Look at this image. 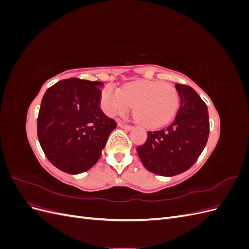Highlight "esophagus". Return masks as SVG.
Masks as SVG:
<instances>
[{
	"label": "esophagus",
	"instance_id": "obj_1",
	"mask_svg": "<svg viewBox=\"0 0 249 249\" xmlns=\"http://www.w3.org/2000/svg\"><path fill=\"white\" fill-rule=\"evenodd\" d=\"M118 125L120 126V127H124V129H125V130H131L132 129V125H130V124H124V122H122V120H120V122H118Z\"/></svg>",
	"mask_w": 249,
	"mask_h": 249
}]
</instances>
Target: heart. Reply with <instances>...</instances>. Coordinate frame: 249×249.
Returning <instances> with one entry per match:
<instances>
[{
    "label": "heart",
    "instance_id": "1",
    "mask_svg": "<svg viewBox=\"0 0 249 249\" xmlns=\"http://www.w3.org/2000/svg\"><path fill=\"white\" fill-rule=\"evenodd\" d=\"M178 104V90L157 81H135L120 91L107 86L102 93V105L107 114L115 116L135 107L137 118L150 127L168 123L176 115Z\"/></svg>",
    "mask_w": 249,
    "mask_h": 249
}]
</instances>
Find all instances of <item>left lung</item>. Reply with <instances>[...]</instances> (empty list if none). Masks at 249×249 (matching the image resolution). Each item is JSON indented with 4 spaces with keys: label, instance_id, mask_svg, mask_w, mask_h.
<instances>
[{
    "label": "left lung",
    "instance_id": "1",
    "mask_svg": "<svg viewBox=\"0 0 249 249\" xmlns=\"http://www.w3.org/2000/svg\"><path fill=\"white\" fill-rule=\"evenodd\" d=\"M179 108L165 129L147 132V139L137 147L140 160L148 171L164 177L179 175L198 159L209 138L207 105L193 88L176 84Z\"/></svg>",
    "mask_w": 249,
    "mask_h": 249
}]
</instances>
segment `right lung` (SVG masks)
<instances>
[{"label": "right lung", "instance_id": "add662e5", "mask_svg": "<svg viewBox=\"0 0 249 249\" xmlns=\"http://www.w3.org/2000/svg\"><path fill=\"white\" fill-rule=\"evenodd\" d=\"M97 81L70 78L44 93L37 118V136L44 155L58 169L71 175L87 171L99 161L114 119L101 109Z\"/></svg>", "mask_w": 249, "mask_h": 249}]
</instances>
